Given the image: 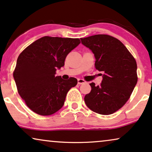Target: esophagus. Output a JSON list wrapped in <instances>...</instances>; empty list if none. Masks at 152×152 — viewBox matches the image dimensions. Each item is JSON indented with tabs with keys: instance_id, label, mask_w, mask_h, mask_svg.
<instances>
[{
	"instance_id": "34e87169",
	"label": "esophagus",
	"mask_w": 152,
	"mask_h": 152,
	"mask_svg": "<svg viewBox=\"0 0 152 152\" xmlns=\"http://www.w3.org/2000/svg\"><path fill=\"white\" fill-rule=\"evenodd\" d=\"M85 81H84V80H82V79H78L77 80V83L78 84H84L85 83Z\"/></svg>"
}]
</instances>
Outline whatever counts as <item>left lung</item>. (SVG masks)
Masks as SVG:
<instances>
[{"label": "left lung", "instance_id": "left-lung-1", "mask_svg": "<svg viewBox=\"0 0 152 152\" xmlns=\"http://www.w3.org/2000/svg\"><path fill=\"white\" fill-rule=\"evenodd\" d=\"M81 41L93 52L96 68L102 72L100 85L90 84L91 91L84 102L94 112L111 115L126 102L136 85V61L123 43L110 35H95Z\"/></svg>", "mask_w": 152, "mask_h": 152}]
</instances>
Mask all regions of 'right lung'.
<instances>
[{"instance_id":"1","label":"right lung","mask_w":152,"mask_h":152,"mask_svg":"<svg viewBox=\"0 0 152 152\" xmlns=\"http://www.w3.org/2000/svg\"><path fill=\"white\" fill-rule=\"evenodd\" d=\"M80 44L78 38L45 36L19 54L14 80L19 94L32 111L48 116L64 106L67 93L77 80H65L55 74L64 66L67 55Z\"/></svg>"}]
</instances>
